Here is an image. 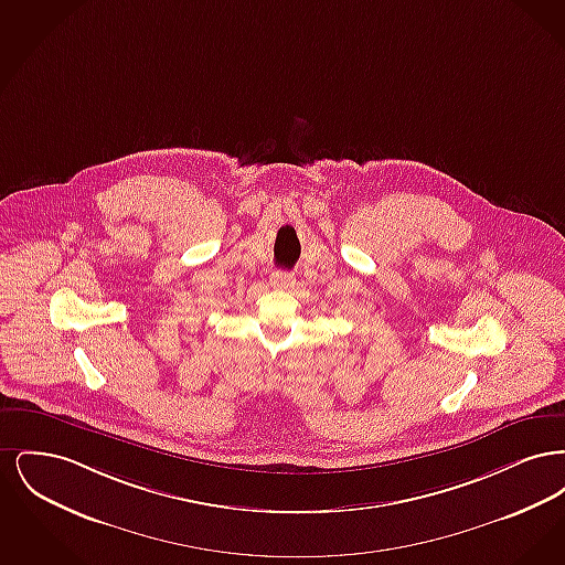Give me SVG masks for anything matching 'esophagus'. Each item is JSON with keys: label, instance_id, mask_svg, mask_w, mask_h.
Wrapping results in <instances>:
<instances>
[{"label": "esophagus", "instance_id": "34e87169", "mask_svg": "<svg viewBox=\"0 0 565 565\" xmlns=\"http://www.w3.org/2000/svg\"><path fill=\"white\" fill-rule=\"evenodd\" d=\"M270 286L277 290H288L290 286H295V275L288 270H275L270 275Z\"/></svg>", "mask_w": 565, "mask_h": 565}]
</instances>
